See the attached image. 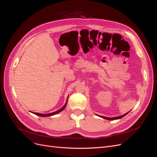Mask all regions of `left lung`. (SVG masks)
Returning <instances> with one entry per match:
<instances>
[{
  "label": "left lung",
  "instance_id": "obj_1",
  "mask_svg": "<svg viewBox=\"0 0 157 157\" xmlns=\"http://www.w3.org/2000/svg\"><path fill=\"white\" fill-rule=\"evenodd\" d=\"M128 113V112L126 114H124V115H123L122 116H119V117H115V118H109V117H102V116H100L101 117L105 118V119H107V120H110V121H113V120H116V119H119V118H122L123 117H124L125 115H126Z\"/></svg>",
  "mask_w": 157,
  "mask_h": 157
}]
</instances>
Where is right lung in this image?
Listing matches in <instances>:
<instances>
[{"instance_id": "add662e5", "label": "right lung", "mask_w": 157, "mask_h": 157, "mask_svg": "<svg viewBox=\"0 0 157 157\" xmlns=\"http://www.w3.org/2000/svg\"><path fill=\"white\" fill-rule=\"evenodd\" d=\"M66 105H67V103H66L65 104L64 106H63L62 108H61L60 109H59V110H58L57 111H55V112H53V113H49V114H40V113H34L35 115H38V116H40V117H50V116H52V115H56V114L59 113V112H61V111H63V109L65 108Z\"/></svg>"}]
</instances>
